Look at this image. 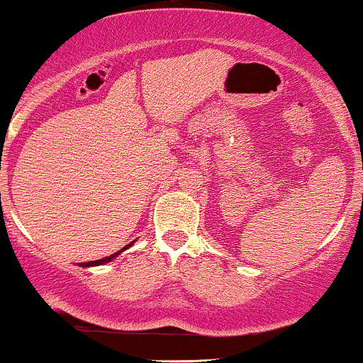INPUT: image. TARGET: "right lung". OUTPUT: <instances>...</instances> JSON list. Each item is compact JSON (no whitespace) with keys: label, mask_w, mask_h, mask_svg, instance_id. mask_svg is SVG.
I'll return each instance as SVG.
<instances>
[{"label":"right lung","mask_w":363,"mask_h":363,"mask_svg":"<svg viewBox=\"0 0 363 363\" xmlns=\"http://www.w3.org/2000/svg\"><path fill=\"white\" fill-rule=\"evenodd\" d=\"M133 243H135V240H133L132 243H128V245H125L123 248H121V250H118L116 254H113V255H108V257H104V259H99V260H91V262H80L79 266H80V267H94V266H103V264H108V262H111L113 259L118 257V255H120L121 252H123V250H127V248L132 247Z\"/></svg>","instance_id":"right-lung-1"}]
</instances>
